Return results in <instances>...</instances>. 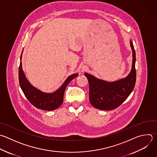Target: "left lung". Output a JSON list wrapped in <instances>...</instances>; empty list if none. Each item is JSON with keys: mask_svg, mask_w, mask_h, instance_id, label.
Returning a JSON list of instances; mask_svg holds the SVG:
<instances>
[{"mask_svg": "<svg viewBox=\"0 0 157 157\" xmlns=\"http://www.w3.org/2000/svg\"><path fill=\"white\" fill-rule=\"evenodd\" d=\"M130 46L132 52V68L125 78L115 82H107L88 73L84 74L89 83L90 102L94 107L103 110H113L120 106L132 91L136 73V53L131 40Z\"/></svg>", "mask_w": 157, "mask_h": 157, "instance_id": "8db88e82", "label": "left lung"}]
</instances>
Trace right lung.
<instances>
[{
    "label": "right lung",
    "mask_w": 157,
    "mask_h": 157,
    "mask_svg": "<svg viewBox=\"0 0 157 157\" xmlns=\"http://www.w3.org/2000/svg\"><path fill=\"white\" fill-rule=\"evenodd\" d=\"M23 53V52H22ZM22 53L19 67V83L20 87L28 101L36 108L51 111L58 109L63 102L64 91L69 82L78 75V74L69 76L63 85L55 92L44 93L33 86L28 81L22 68Z\"/></svg>",
    "instance_id": "obj_1"
}]
</instances>
